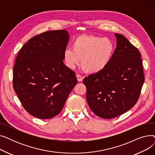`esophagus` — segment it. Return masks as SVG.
<instances>
[{"instance_id": "obj_1", "label": "esophagus", "mask_w": 155, "mask_h": 155, "mask_svg": "<svg viewBox=\"0 0 155 155\" xmlns=\"http://www.w3.org/2000/svg\"><path fill=\"white\" fill-rule=\"evenodd\" d=\"M77 80H78V82H82V81L83 80V77L79 74L77 75Z\"/></svg>"}]
</instances>
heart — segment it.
<instances>
[{
    "label": "heart",
    "mask_w": 155,
    "mask_h": 155,
    "mask_svg": "<svg viewBox=\"0 0 155 155\" xmlns=\"http://www.w3.org/2000/svg\"><path fill=\"white\" fill-rule=\"evenodd\" d=\"M115 51V45L107 38L82 35L76 37L72 48H67L63 53L66 66L75 68L81 59V65L91 74L103 71L110 63Z\"/></svg>",
    "instance_id": "1"
}]
</instances>
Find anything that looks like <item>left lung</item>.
I'll use <instances>...</instances> for the list:
<instances>
[{"label": "left lung", "instance_id": "obj_1", "mask_svg": "<svg viewBox=\"0 0 155 155\" xmlns=\"http://www.w3.org/2000/svg\"><path fill=\"white\" fill-rule=\"evenodd\" d=\"M115 36L117 46L108 66L83 80L89 107L104 119L114 118L131 109L144 82L140 51L124 36Z\"/></svg>", "mask_w": 155, "mask_h": 155}]
</instances>
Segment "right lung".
<instances>
[{
	"label": "right lung",
	"instance_id": "right-lung-1",
	"mask_svg": "<svg viewBox=\"0 0 155 155\" xmlns=\"http://www.w3.org/2000/svg\"><path fill=\"white\" fill-rule=\"evenodd\" d=\"M68 40L66 30L46 31L31 38L16 57L14 90L32 116L47 119L58 115L77 84L75 71L63 61Z\"/></svg>",
	"mask_w": 155,
	"mask_h": 155
}]
</instances>
